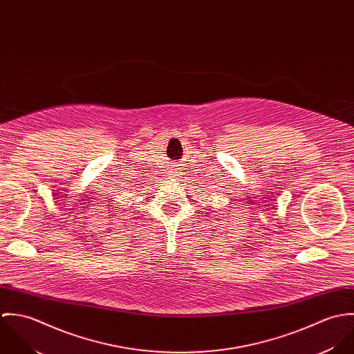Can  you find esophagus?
I'll return each instance as SVG.
<instances>
[{
	"label": "esophagus",
	"instance_id": "1",
	"mask_svg": "<svg viewBox=\"0 0 354 354\" xmlns=\"http://www.w3.org/2000/svg\"><path fill=\"white\" fill-rule=\"evenodd\" d=\"M173 176H176V174H174V173H173Z\"/></svg>",
	"mask_w": 354,
	"mask_h": 354
}]
</instances>
